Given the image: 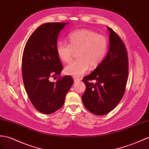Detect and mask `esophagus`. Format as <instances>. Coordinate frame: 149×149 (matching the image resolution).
Wrapping results in <instances>:
<instances>
[{
  "mask_svg": "<svg viewBox=\"0 0 149 149\" xmlns=\"http://www.w3.org/2000/svg\"><path fill=\"white\" fill-rule=\"evenodd\" d=\"M74 82H79L80 81H81L80 79L76 78V77H74Z\"/></svg>",
  "mask_w": 149,
  "mask_h": 149,
  "instance_id": "1",
  "label": "esophagus"
}]
</instances>
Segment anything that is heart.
Wrapping results in <instances>:
<instances>
[{"label": "heart", "mask_w": 149, "mask_h": 149, "mask_svg": "<svg viewBox=\"0 0 149 149\" xmlns=\"http://www.w3.org/2000/svg\"><path fill=\"white\" fill-rule=\"evenodd\" d=\"M69 44L60 41L56 50L60 59L69 62L75 53L77 58L65 67V73L74 77H81L89 70L97 67L104 60L108 51L106 38L89 29H77L68 36Z\"/></svg>", "instance_id": "1"}]
</instances>
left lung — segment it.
<instances>
[{"label":"left lung","mask_w":149,"mask_h":149,"mask_svg":"<svg viewBox=\"0 0 149 149\" xmlns=\"http://www.w3.org/2000/svg\"><path fill=\"white\" fill-rule=\"evenodd\" d=\"M109 31V48L101 63L82 81L86 88L82 96L87 110L104 115L116 107L123 97L128 75V58L123 41L113 30ZM95 80V83L90 81Z\"/></svg>","instance_id":"left-lung-1"}]
</instances>
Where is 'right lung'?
<instances>
[{
    "mask_svg": "<svg viewBox=\"0 0 149 149\" xmlns=\"http://www.w3.org/2000/svg\"><path fill=\"white\" fill-rule=\"evenodd\" d=\"M68 22H48L39 26L26 42L22 58L25 89L38 111L51 114L63 105L74 81L70 75L60 77L63 69L57 55V38ZM59 79L51 82V77Z\"/></svg>",
    "mask_w": 149,
    "mask_h": 149,
    "instance_id": "right-lung-1",
    "label": "right lung"
}]
</instances>
